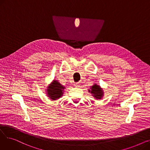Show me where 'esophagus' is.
<instances>
[{
	"label": "esophagus",
	"instance_id": "1",
	"mask_svg": "<svg viewBox=\"0 0 150 150\" xmlns=\"http://www.w3.org/2000/svg\"><path fill=\"white\" fill-rule=\"evenodd\" d=\"M75 87H79V84H78V83H75Z\"/></svg>",
	"mask_w": 150,
	"mask_h": 150
}]
</instances>
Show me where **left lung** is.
<instances>
[{
	"instance_id": "left-lung-1",
	"label": "left lung",
	"mask_w": 150,
	"mask_h": 150,
	"mask_svg": "<svg viewBox=\"0 0 150 150\" xmlns=\"http://www.w3.org/2000/svg\"><path fill=\"white\" fill-rule=\"evenodd\" d=\"M92 94H93L94 97H96L97 99L101 98L102 96H103V92L101 91L100 87L97 85H93L91 91H89Z\"/></svg>"
}]
</instances>
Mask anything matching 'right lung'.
<instances>
[{"label": "right lung", "mask_w": 150, "mask_h": 150, "mask_svg": "<svg viewBox=\"0 0 150 150\" xmlns=\"http://www.w3.org/2000/svg\"><path fill=\"white\" fill-rule=\"evenodd\" d=\"M64 88L57 81H53L52 84L49 86L48 89H47L49 97L53 100L59 98L62 95V91Z\"/></svg>", "instance_id": "right-lung-1"}]
</instances>
